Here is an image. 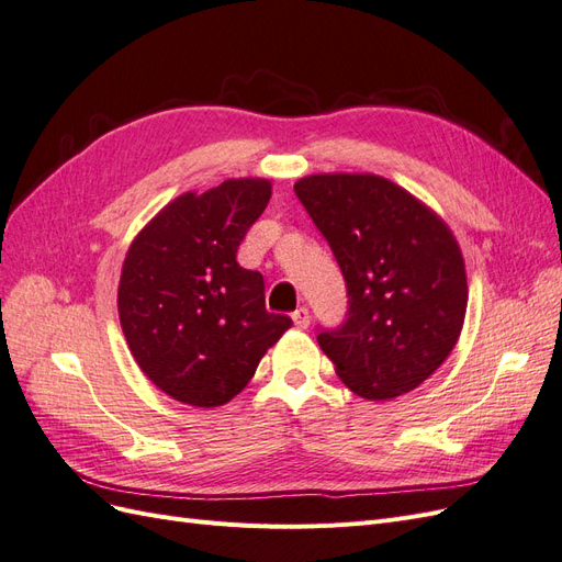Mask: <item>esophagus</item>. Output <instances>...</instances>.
<instances>
[{
	"label": "esophagus",
	"mask_w": 562,
	"mask_h": 562,
	"mask_svg": "<svg viewBox=\"0 0 562 562\" xmlns=\"http://www.w3.org/2000/svg\"><path fill=\"white\" fill-rule=\"evenodd\" d=\"M291 318H293V323L297 328H307L310 326V310L307 307H297L293 314H291Z\"/></svg>",
	"instance_id": "34e87169"
}]
</instances>
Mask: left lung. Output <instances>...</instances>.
Segmentation results:
<instances>
[{
  "label": "left lung",
  "mask_w": 562,
  "mask_h": 562,
  "mask_svg": "<svg viewBox=\"0 0 562 562\" xmlns=\"http://www.w3.org/2000/svg\"><path fill=\"white\" fill-rule=\"evenodd\" d=\"M295 194L347 283L345 323L316 335L323 353L353 394H407L448 359L464 326L469 288L452 232L372 173L307 176Z\"/></svg>",
  "instance_id": "left-lung-1"
}]
</instances>
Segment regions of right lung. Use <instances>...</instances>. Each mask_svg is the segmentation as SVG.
Wrapping results in <instances>:
<instances>
[{"label": "right lung", "mask_w": 562, "mask_h": 562, "mask_svg": "<svg viewBox=\"0 0 562 562\" xmlns=\"http://www.w3.org/2000/svg\"><path fill=\"white\" fill-rule=\"evenodd\" d=\"M271 182L225 180L187 192L135 236L119 279V321L135 363L171 398L215 407L250 382L293 326L265 310L260 271L236 262Z\"/></svg>", "instance_id": "add662e5"}]
</instances>
